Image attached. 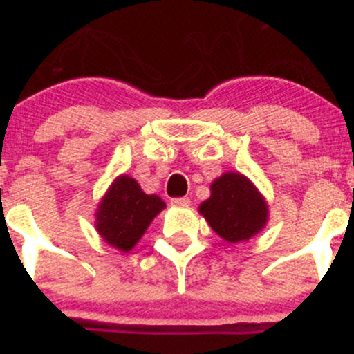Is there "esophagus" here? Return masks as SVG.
Wrapping results in <instances>:
<instances>
[{
  "mask_svg": "<svg viewBox=\"0 0 354 354\" xmlns=\"http://www.w3.org/2000/svg\"><path fill=\"white\" fill-rule=\"evenodd\" d=\"M173 206H189L188 198H173L171 200Z\"/></svg>",
  "mask_w": 354,
  "mask_h": 354,
  "instance_id": "obj_1",
  "label": "esophagus"
}]
</instances>
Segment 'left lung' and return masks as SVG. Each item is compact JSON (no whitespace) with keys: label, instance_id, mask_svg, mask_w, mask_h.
Returning <instances> with one entry per match:
<instances>
[{"label":"left lung","instance_id":"obj_1","mask_svg":"<svg viewBox=\"0 0 354 354\" xmlns=\"http://www.w3.org/2000/svg\"><path fill=\"white\" fill-rule=\"evenodd\" d=\"M209 189V198L201 203L198 211L226 243L248 241L266 228L268 201L245 174L223 173L211 183Z\"/></svg>","mask_w":354,"mask_h":354}]
</instances>
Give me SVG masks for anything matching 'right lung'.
<instances>
[{
  "mask_svg": "<svg viewBox=\"0 0 354 354\" xmlns=\"http://www.w3.org/2000/svg\"><path fill=\"white\" fill-rule=\"evenodd\" d=\"M165 208L166 203L160 196L146 194L135 178L120 174L98 203L95 228L104 243L128 253Z\"/></svg>",
  "mask_w": 354,
  "mask_h": 354,
  "instance_id": "1",
  "label": "right lung"
}]
</instances>
